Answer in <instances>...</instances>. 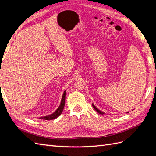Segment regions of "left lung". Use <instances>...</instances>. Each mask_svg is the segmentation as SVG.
Here are the masks:
<instances>
[{
	"label": "left lung",
	"mask_w": 156,
	"mask_h": 156,
	"mask_svg": "<svg viewBox=\"0 0 156 156\" xmlns=\"http://www.w3.org/2000/svg\"><path fill=\"white\" fill-rule=\"evenodd\" d=\"M92 107H93V108H94V109L96 110V111H97L98 113H100V114H101V115H104V114H105L104 112H103V111H101L100 110H99L98 108L93 104V103H92Z\"/></svg>",
	"instance_id": "obj_1"
}]
</instances>
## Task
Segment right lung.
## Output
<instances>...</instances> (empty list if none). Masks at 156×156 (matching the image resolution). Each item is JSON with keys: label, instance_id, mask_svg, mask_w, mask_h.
<instances>
[{"label": "right lung", "instance_id": "obj_1", "mask_svg": "<svg viewBox=\"0 0 156 156\" xmlns=\"http://www.w3.org/2000/svg\"><path fill=\"white\" fill-rule=\"evenodd\" d=\"M65 98H66V91L64 92L62 100H61L60 104L59 107H58L57 109L55 111V112H54L53 114H51L50 115L40 117V119H43V120H53L55 119H56L57 117H58L61 115V113H62L63 111L64 107L65 105Z\"/></svg>", "mask_w": 156, "mask_h": 156}]
</instances>
